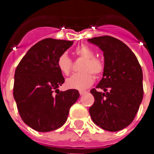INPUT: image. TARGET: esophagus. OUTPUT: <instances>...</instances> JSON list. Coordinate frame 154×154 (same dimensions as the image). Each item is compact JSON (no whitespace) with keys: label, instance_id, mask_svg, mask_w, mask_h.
Masks as SVG:
<instances>
[{"label":"esophagus","instance_id":"1","mask_svg":"<svg viewBox=\"0 0 154 154\" xmlns=\"http://www.w3.org/2000/svg\"><path fill=\"white\" fill-rule=\"evenodd\" d=\"M86 93V92L85 91H80V96H82L83 94H85Z\"/></svg>","mask_w":154,"mask_h":154}]
</instances>
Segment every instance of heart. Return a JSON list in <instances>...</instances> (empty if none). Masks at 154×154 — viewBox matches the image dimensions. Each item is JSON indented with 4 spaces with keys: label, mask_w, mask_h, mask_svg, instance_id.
<instances>
[{
    "label": "heart",
    "mask_w": 154,
    "mask_h": 154,
    "mask_svg": "<svg viewBox=\"0 0 154 154\" xmlns=\"http://www.w3.org/2000/svg\"><path fill=\"white\" fill-rule=\"evenodd\" d=\"M76 54L81 58L85 59L81 66V72L74 74L66 80V86L69 89L75 90H85L93 83V75H100L103 71V63L101 60L95 57V52L88 46H80L76 49ZM57 66L64 74L70 73L72 67V61L70 57L63 53L59 56L57 60Z\"/></svg>",
    "instance_id": "obj_1"
}]
</instances>
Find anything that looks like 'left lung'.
<instances>
[{
  "instance_id": "obj_1",
  "label": "left lung",
  "mask_w": 154,
  "mask_h": 154,
  "mask_svg": "<svg viewBox=\"0 0 154 154\" xmlns=\"http://www.w3.org/2000/svg\"><path fill=\"white\" fill-rule=\"evenodd\" d=\"M103 52V77L91 90L94 103L89 109L93 122L104 130L116 132L128 126L143 98V74L139 62L124 43L109 37L87 39Z\"/></svg>"
}]
</instances>
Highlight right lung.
<instances>
[{
  "instance_id": "obj_1",
  "label": "right lung",
  "mask_w": 154,
  "mask_h": 154,
  "mask_svg": "<svg viewBox=\"0 0 154 154\" xmlns=\"http://www.w3.org/2000/svg\"><path fill=\"white\" fill-rule=\"evenodd\" d=\"M73 44L60 39L41 40L27 51L15 70L14 98L19 113L26 125L38 132L62 127L80 97L75 89L58 90L65 80L57 60Z\"/></svg>"
}]
</instances>
